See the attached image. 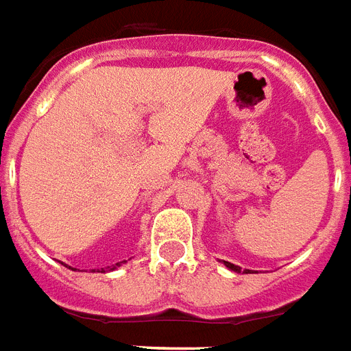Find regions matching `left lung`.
Here are the masks:
<instances>
[{
	"label": "left lung",
	"mask_w": 351,
	"mask_h": 351,
	"mask_svg": "<svg viewBox=\"0 0 351 351\" xmlns=\"http://www.w3.org/2000/svg\"><path fill=\"white\" fill-rule=\"evenodd\" d=\"M224 263V267H226V269H228V271H234V272H241V267H237V265H234V263H230V261H223ZM245 274H248V269H245Z\"/></svg>",
	"instance_id": "left-lung-1"
}]
</instances>
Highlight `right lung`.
<instances>
[{"label": "right lung", "mask_w": 351, "mask_h": 351, "mask_svg": "<svg viewBox=\"0 0 351 351\" xmlns=\"http://www.w3.org/2000/svg\"><path fill=\"white\" fill-rule=\"evenodd\" d=\"M121 263H127V261H119V263L114 265V267H112V269H110V267H108V271H114V269H117V267H121ZM101 272H104V271H101Z\"/></svg>", "instance_id": "obj_1"}]
</instances>
